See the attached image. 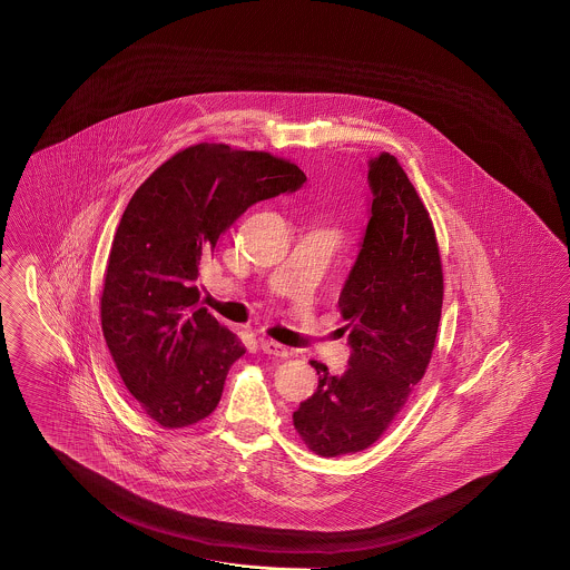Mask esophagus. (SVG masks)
<instances>
[{"instance_id": "34e87169", "label": "esophagus", "mask_w": 570, "mask_h": 570, "mask_svg": "<svg viewBox=\"0 0 570 570\" xmlns=\"http://www.w3.org/2000/svg\"><path fill=\"white\" fill-rule=\"evenodd\" d=\"M261 348L267 355H276V357H286L288 355V346L279 345L276 341H261Z\"/></svg>"}]
</instances>
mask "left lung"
I'll return each mask as SVG.
<instances>
[{"instance_id":"left-lung-1","label":"left lung","mask_w":570,"mask_h":570,"mask_svg":"<svg viewBox=\"0 0 570 570\" xmlns=\"http://www.w3.org/2000/svg\"><path fill=\"white\" fill-rule=\"evenodd\" d=\"M372 215L338 298L351 330L343 376L309 362L317 391L293 414L303 443L322 458L374 445L424 379L443 307V263L431 215L395 156L370 160Z\"/></svg>"}]
</instances>
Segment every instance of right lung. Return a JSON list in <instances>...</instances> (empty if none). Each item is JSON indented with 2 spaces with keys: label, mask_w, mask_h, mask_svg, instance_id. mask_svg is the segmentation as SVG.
<instances>
[{
  "label": "right lung",
  "mask_w": 570,
  "mask_h": 570,
  "mask_svg": "<svg viewBox=\"0 0 570 570\" xmlns=\"http://www.w3.org/2000/svg\"><path fill=\"white\" fill-rule=\"evenodd\" d=\"M305 181L288 158L200 141L131 196L104 272L100 320L122 384L158 426L186 429L213 414L246 353L198 307L203 255L250 205Z\"/></svg>",
  "instance_id": "1"
}]
</instances>
